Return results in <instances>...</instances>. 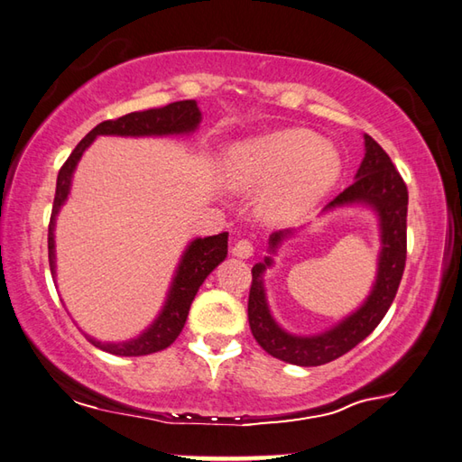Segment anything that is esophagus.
I'll return each instance as SVG.
<instances>
[{"label": "esophagus", "instance_id": "esophagus-1", "mask_svg": "<svg viewBox=\"0 0 462 462\" xmlns=\"http://www.w3.org/2000/svg\"><path fill=\"white\" fill-rule=\"evenodd\" d=\"M232 254L236 258H240V260H248L252 254H254V246H252V242L250 240H238L236 244H234V248H232Z\"/></svg>", "mask_w": 462, "mask_h": 462}]
</instances>
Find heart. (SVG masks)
Listing matches in <instances>:
<instances>
[{
	"mask_svg": "<svg viewBox=\"0 0 462 462\" xmlns=\"http://www.w3.org/2000/svg\"><path fill=\"white\" fill-rule=\"evenodd\" d=\"M339 151L306 129H282L234 143L222 176L234 190H262L256 210L270 224L303 218L337 184Z\"/></svg>",
	"mask_w": 462,
	"mask_h": 462,
	"instance_id": "obj_1",
	"label": "heart"
}]
</instances>
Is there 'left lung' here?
Returning <instances> with one entry per match:
<instances>
[{
	"instance_id": "1",
	"label": "left lung",
	"mask_w": 462,
	"mask_h": 462,
	"mask_svg": "<svg viewBox=\"0 0 462 462\" xmlns=\"http://www.w3.org/2000/svg\"><path fill=\"white\" fill-rule=\"evenodd\" d=\"M363 143H365V156L359 164L356 180L323 208V212H331L343 208V206H363L377 218L381 240L377 273L369 296L363 300L361 306L337 321L336 326L321 333H313V336H296L280 326L268 306L263 273L273 266V256L278 254V248L286 240L296 236L298 230L270 234V256L252 268V288L248 298L252 336L272 357L291 363V365H323L356 347L385 318L395 300L401 278H403L407 258V186L395 164L391 162L389 154L369 134H363Z\"/></svg>"
}]
</instances>
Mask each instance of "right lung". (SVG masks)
<instances>
[{
  "mask_svg": "<svg viewBox=\"0 0 462 462\" xmlns=\"http://www.w3.org/2000/svg\"><path fill=\"white\" fill-rule=\"evenodd\" d=\"M202 121V113L196 101H176L159 109H146L119 116L115 121H103L75 146V151L69 156L67 162L61 166L57 176L55 200L51 210V222H49V268L55 278L57 258H55V222L61 212L63 204L69 199L73 184V174L79 164L83 152L89 149L97 136H182L192 134ZM228 256V232H222L218 236L194 238L184 248L179 266L174 270L169 293L159 311V316L139 336L126 341H99L85 333L95 347L121 357H139L166 349L179 337L186 318H189L190 303L196 291L202 286V282L210 276L214 268H218Z\"/></svg>",
  "mask_w": 462,
  "mask_h": 462,
  "instance_id": "1",
  "label": "right lung"
}]
</instances>
